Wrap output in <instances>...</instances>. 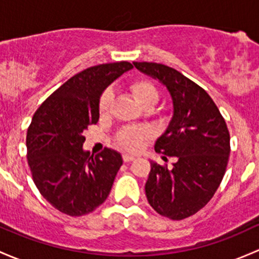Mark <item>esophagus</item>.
I'll use <instances>...</instances> for the list:
<instances>
[{
    "label": "esophagus",
    "instance_id": "esophagus-1",
    "mask_svg": "<svg viewBox=\"0 0 259 259\" xmlns=\"http://www.w3.org/2000/svg\"><path fill=\"white\" fill-rule=\"evenodd\" d=\"M122 160H124V162H130L133 161V160H135V156L129 154H122Z\"/></svg>",
    "mask_w": 259,
    "mask_h": 259
}]
</instances>
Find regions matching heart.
Masks as SVG:
<instances>
[{"label":"heart","instance_id":"obj_1","mask_svg":"<svg viewBox=\"0 0 259 259\" xmlns=\"http://www.w3.org/2000/svg\"><path fill=\"white\" fill-rule=\"evenodd\" d=\"M130 91H132L133 95H134L137 102L141 107H145V105H152L154 107L157 100H159V91L150 80L139 79L133 81L132 85H130ZM111 100H113L111 91H105L102 98H100V113H107L111 104ZM146 138H148V132L143 127L135 126L122 127L120 132L116 134V141H118L119 145L130 151L139 150L143 146Z\"/></svg>","mask_w":259,"mask_h":259}]
</instances>
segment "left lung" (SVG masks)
Here are the masks:
<instances>
[{"mask_svg":"<svg viewBox=\"0 0 259 259\" xmlns=\"http://www.w3.org/2000/svg\"><path fill=\"white\" fill-rule=\"evenodd\" d=\"M133 64L161 81L172 98V119L155 151L176 161L172 167L151 161L145 194L157 213L180 221L205 207L219 189L230 157V133L212 98L195 81L164 64Z\"/></svg>","mask_w":259,"mask_h":259,"instance_id":"1","label":"left lung"}]
</instances>
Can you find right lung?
<instances>
[{
	"mask_svg": "<svg viewBox=\"0 0 259 259\" xmlns=\"http://www.w3.org/2000/svg\"><path fill=\"white\" fill-rule=\"evenodd\" d=\"M129 62L94 65L73 75L42 103L27 130V159L40 195L68 216L93 212L107 200L122 165L119 152L105 148L93 156L83 150L84 130L99 120L104 89Z\"/></svg>",
	"mask_w": 259,
	"mask_h": 259,
	"instance_id": "1",
	"label": "right lung"
}]
</instances>
